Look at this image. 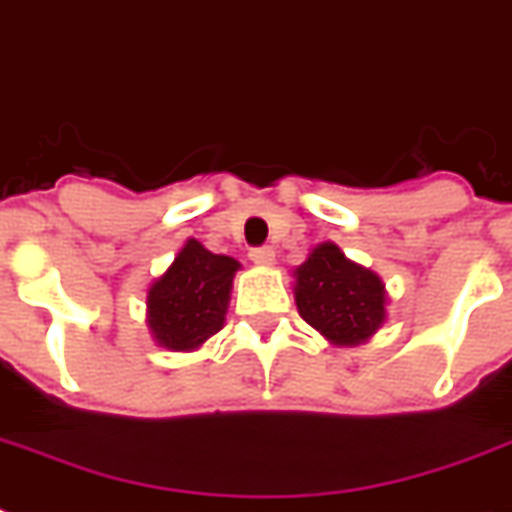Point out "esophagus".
Instances as JSON below:
<instances>
[{
	"label": "esophagus",
	"mask_w": 512,
	"mask_h": 512,
	"mask_svg": "<svg viewBox=\"0 0 512 512\" xmlns=\"http://www.w3.org/2000/svg\"><path fill=\"white\" fill-rule=\"evenodd\" d=\"M249 260L255 265H273L276 263V252L271 247H257L249 252Z\"/></svg>",
	"instance_id": "esophagus-1"
}]
</instances>
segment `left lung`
Masks as SVG:
<instances>
[{
  "instance_id": "left-lung-1",
  "label": "left lung",
  "mask_w": 512,
  "mask_h": 512,
  "mask_svg": "<svg viewBox=\"0 0 512 512\" xmlns=\"http://www.w3.org/2000/svg\"><path fill=\"white\" fill-rule=\"evenodd\" d=\"M292 276L300 316L337 348L364 345L388 321L385 281L345 257L335 241L316 244Z\"/></svg>"
}]
</instances>
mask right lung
Here are the masks:
<instances>
[{
  "label": "right lung",
  "mask_w": 512,
  "mask_h": 512,
  "mask_svg": "<svg viewBox=\"0 0 512 512\" xmlns=\"http://www.w3.org/2000/svg\"><path fill=\"white\" fill-rule=\"evenodd\" d=\"M239 268V260L185 239L170 268L156 276L146 292V324L156 345L188 353L217 335L225 327Z\"/></svg>",
  "instance_id": "add662e5"
}]
</instances>
